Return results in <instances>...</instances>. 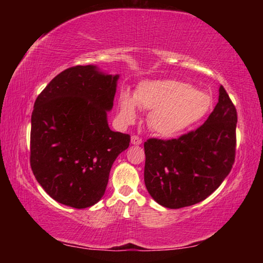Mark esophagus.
<instances>
[{
    "label": "esophagus",
    "mask_w": 263,
    "mask_h": 263,
    "mask_svg": "<svg viewBox=\"0 0 263 263\" xmlns=\"http://www.w3.org/2000/svg\"><path fill=\"white\" fill-rule=\"evenodd\" d=\"M131 142L133 145H140L142 140H141V138H139L138 136H132L131 137Z\"/></svg>",
    "instance_id": "esophagus-1"
}]
</instances>
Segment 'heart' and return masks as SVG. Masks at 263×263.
<instances>
[{
  "instance_id": "1",
  "label": "heart",
  "mask_w": 263,
  "mask_h": 263,
  "mask_svg": "<svg viewBox=\"0 0 263 263\" xmlns=\"http://www.w3.org/2000/svg\"><path fill=\"white\" fill-rule=\"evenodd\" d=\"M137 105L149 111L148 124L162 137H174L201 121L211 108L206 92L194 89L190 83L177 80L142 82L135 99L122 92L119 99L121 117L125 123L135 121Z\"/></svg>"
}]
</instances>
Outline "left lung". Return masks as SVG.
<instances>
[{
	"label": "left lung",
	"instance_id": "1",
	"mask_svg": "<svg viewBox=\"0 0 263 263\" xmlns=\"http://www.w3.org/2000/svg\"><path fill=\"white\" fill-rule=\"evenodd\" d=\"M238 116L219 87V99L203 125L177 139L145 141V185L160 205L180 209L210 196L234 163Z\"/></svg>",
	"mask_w": 263,
	"mask_h": 263
}]
</instances>
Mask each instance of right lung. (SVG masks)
<instances>
[{"mask_svg":"<svg viewBox=\"0 0 263 263\" xmlns=\"http://www.w3.org/2000/svg\"><path fill=\"white\" fill-rule=\"evenodd\" d=\"M118 78L92 65L74 66L58 74L34 102L31 169L64 205L84 209L99 202L116 158L130 145V136L111 131L106 119Z\"/></svg>","mask_w":263,"mask_h":263,"instance_id":"right-lung-1","label":"right lung"}]
</instances>
